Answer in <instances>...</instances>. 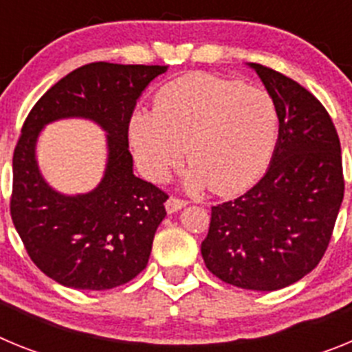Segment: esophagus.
I'll return each instance as SVG.
<instances>
[{
  "label": "esophagus",
  "instance_id": "esophagus-1",
  "mask_svg": "<svg viewBox=\"0 0 352 352\" xmlns=\"http://www.w3.org/2000/svg\"><path fill=\"white\" fill-rule=\"evenodd\" d=\"M183 206H186V201H183V199H179V197H169L166 201V210L169 211V213H174V211L182 210Z\"/></svg>",
  "mask_w": 352,
  "mask_h": 352
}]
</instances>
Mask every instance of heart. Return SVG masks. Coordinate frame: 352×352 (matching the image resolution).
I'll use <instances>...</instances> for the list:
<instances>
[{"instance_id":"obj_1","label":"heart","mask_w":352,"mask_h":352,"mask_svg":"<svg viewBox=\"0 0 352 352\" xmlns=\"http://www.w3.org/2000/svg\"><path fill=\"white\" fill-rule=\"evenodd\" d=\"M278 129V107L266 89L195 72L164 84L153 111L133 113L129 138L151 182H166L186 155L190 188L208 185L213 194L232 195L263 178Z\"/></svg>"}]
</instances>
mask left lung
Segmentation results:
<instances>
[{
  "label": "left lung",
  "mask_w": 352,
  "mask_h": 352,
  "mask_svg": "<svg viewBox=\"0 0 352 352\" xmlns=\"http://www.w3.org/2000/svg\"><path fill=\"white\" fill-rule=\"evenodd\" d=\"M250 67L278 107V142L268 173L250 190L211 206L201 254L226 284L276 291L322 259L346 183L340 139L324 105L280 72Z\"/></svg>",
  "instance_id": "1"
}]
</instances>
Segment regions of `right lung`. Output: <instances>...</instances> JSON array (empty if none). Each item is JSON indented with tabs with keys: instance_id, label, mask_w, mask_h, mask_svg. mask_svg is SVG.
I'll use <instances>...</instances> for the list:
<instances>
[{
	"instance_id": "add662e5",
	"label": "right lung",
	"mask_w": 352,
	"mask_h": 352,
	"mask_svg": "<svg viewBox=\"0 0 352 352\" xmlns=\"http://www.w3.org/2000/svg\"><path fill=\"white\" fill-rule=\"evenodd\" d=\"M162 65L96 61L76 68L33 105L14 149L12 222L33 263L58 284L86 291L123 285L146 268L169 195L133 176L129 123L135 102ZM95 119L109 133V162L100 186L67 198L43 182L34 142L49 120Z\"/></svg>"
}]
</instances>
